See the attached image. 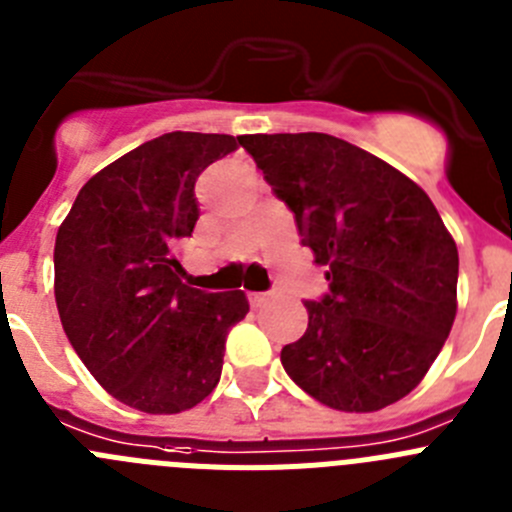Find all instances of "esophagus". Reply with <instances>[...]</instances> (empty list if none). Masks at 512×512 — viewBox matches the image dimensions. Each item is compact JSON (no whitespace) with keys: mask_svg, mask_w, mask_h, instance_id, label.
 Instances as JSON below:
<instances>
[{"mask_svg":"<svg viewBox=\"0 0 512 512\" xmlns=\"http://www.w3.org/2000/svg\"><path fill=\"white\" fill-rule=\"evenodd\" d=\"M271 297H274L271 292H251L248 294V302H251V307H261V304L269 302Z\"/></svg>","mask_w":512,"mask_h":512,"instance_id":"1","label":"esophagus"}]
</instances>
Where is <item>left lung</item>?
Wrapping results in <instances>:
<instances>
[{
    "label": "left lung",
    "mask_w": 512,
    "mask_h": 512,
    "mask_svg": "<svg viewBox=\"0 0 512 512\" xmlns=\"http://www.w3.org/2000/svg\"><path fill=\"white\" fill-rule=\"evenodd\" d=\"M276 198L289 205L330 292L307 302V332L281 365L309 396L370 414L409 396L457 317L459 253L411 177L345 139L238 137Z\"/></svg>",
    "instance_id": "left-lung-1"
}]
</instances>
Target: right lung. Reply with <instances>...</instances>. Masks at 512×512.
Returning <instances> with one entry per match:
<instances>
[{"mask_svg": "<svg viewBox=\"0 0 512 512\" xmlns=\"http://www.w3.org/2000/svg\"><path fill=\"white\" fill-rule=\"evenodd\" d=\"M238 137L172 131L81 187L55 238V302L70 345L116 401L180 414L220 381L225 335L248 312L241 289L180 279L175 246L198 220L195 180Z\"/></svg>", "mask_w": 512, "mask_h": 512, "instance_id": "1", "label": "right lung"}]
</instances>
